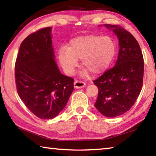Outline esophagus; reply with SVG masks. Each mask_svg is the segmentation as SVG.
<instances>
[{"label": "esophagus", "instance_id": "34e87169", "mask_svg": "<svg viewBox=\"0 0 156 156\" xmlns=\"http://www.w3.org/2000/svg\"><path fill=\"white\" fill-rule=\"evenodd\" d=\"M86 86V83L83 81H80V80H76L75 83H74V87L76 89H79V88H83Z\"/></svg>", "mask_w": 156, "mask_h": 156}]
</instances>
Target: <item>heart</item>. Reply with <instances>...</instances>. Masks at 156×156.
Masks as SVG:
<instances>
[{
	"label": "heart",
	"mask_w": 156,
	"mask_h": 156,
	"mask_svg": "<svg viewBox=\"0 0 156 156\" xmlns=\"http://www.w3.org/2000/svg\"><path fill=\"white\" fill-rule=\"evenodd\" d=\"M113 39L96 34L77 37L71 39L69 48H60L58 57L61 65L68 74H72L82 60V65L92 74H98L108 69L115 55Z\"/></svg>",
	"instance_id": "1"
}]
</instances>
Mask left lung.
Here are the masks:
<instances>
[{"instance_id":"1","label":"left lung","mask_w":156,"mask_h":156,"mask_svg":"<svg viewBox=\"0 0 156 156\" xmlns=\"http://www.w3.org/2000/svg\"><path fill=\"white\" fill-rule=\"evenodd\" d=\"M112 28L119 43V52L114 67L93 82L98 89L95 107L107 117L126 112L134 105L143 85L144 58L137 41L131 33L117 26Z\"/></svg>"}]
</instances>
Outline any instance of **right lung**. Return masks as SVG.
<instances>
[{
	"mask_svg": "<svg viewBox=\"0 0 156 156\" xmlns=\"http://www.w3.org/2000/svg\"><path fill=\"white\" fill-rule=\"evenodd\" d=\"M51 32L47 27L29 34L19 47L14 67L19 97L44 119L56 117L74 90V79L62 74L54 60Z\"/></svg>",
	"mask_w": 156,
	"mask_h": 156,
	"instance_id": "right-lung-1",
	"label": "right lung"
}]
</instances>
